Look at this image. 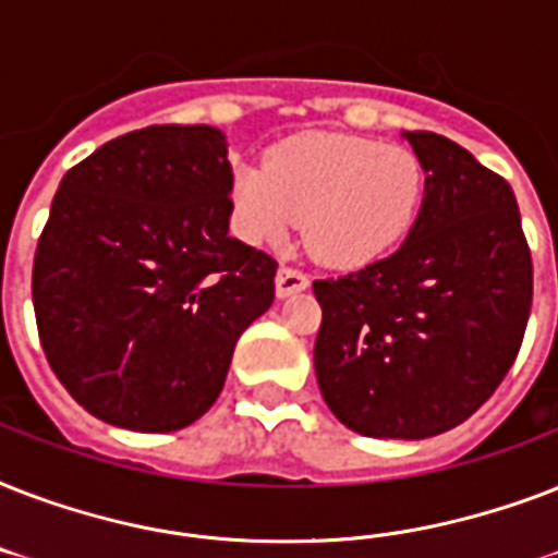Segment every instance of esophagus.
<instances>
[{
  "instance_id": "esophagus-1",
  "label": "esophagus",
  "mask_w": 558,
  "mask_h": 558,
  "mask_svg": "<svg viewBox=\"0 0 558 558\" xmlns=\"http://www.w3.org/2000/svg\"><path fill=\"white\" fill-rule=\"evenodd\" d=\"M310 287V278L304 271L295 269V266H280L278 278H275V289H278V298H287L292 292H301V289Z\"/></svg>"
}]
</instances>
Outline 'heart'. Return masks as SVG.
Instances as JSON below:
<instances>
[{"label": "heart", "instance_id": "b5f03b06", "mask_svg": "<svg viewBox=\"0 0 558 558\" xmlns=\"http://www.w3.org/2000/svg\"><path fill=\"white\" fill-rule=\"evenodd\" d=\"M425 173L399 144L304 133L271 147L263 168L231 177V222L252 245H275L304 219L315 260L356 269L379 260L414 226Z\"/></svg>", "mask_w": 558, "mask_h": 558}]
</instances>
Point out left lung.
I'll use <instances>...</instances> for the list:
<instances>
[{
  "label": "left lung",
  "instance_id": "obj_1",
  "mask_svg": "<svg viewBox=\"0 0 558 558\" xmlns=\"http://www.w3.org/2000/svg\"><path fill=\"white\" fill-rule=\"evenodd\" d=\"M423 208L397 252L315 280L324 402L365 437L423 440L493 397L519 356L533 257L510 182L437 133H405Z\"/></svg>",
  "mask_w": 558,
  "mask_h": 558
}]
</instances>
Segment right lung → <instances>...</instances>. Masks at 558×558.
I'll return each instance as SVG.
<instances>
[{
	"label": "right lung",
	"mask_w": 558,
	"mask_h": 558,
	"mask_svg": "<svg viewBox=\"0 0 558 558\" xmlns=\"http://www.w3.org/2000/svg\"><path fill=\"white\" fill-rule=\"evenodd\" d=\"M231 177L219 130L156 124L98 147L57 187L31 295L48 365L92 416L177 432L217 402L278 271L228 236Z\"/></svg>",
	"instance_id": "right-lung-1"
}]
</instances>
